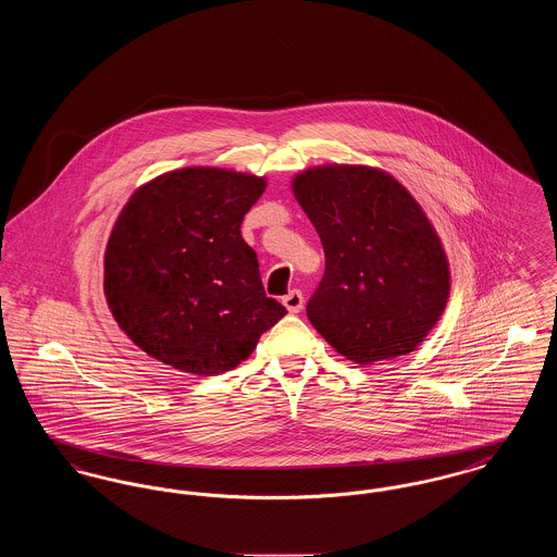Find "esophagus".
Wrapping results in <instances>:
<instances>
[{"instance_id":"obj_1","label":"esophagus","mask_w":557,"mask_h":557,"mask_svg":"<svg viewBox=\"0 0 557 557\" xmlns=\"http://www.w3.org/2000/svg\"><path fill=\"white\" fill-rule=\"evenodd\" d=\"M284 307L290 311V313H300L302 311V305H305V296L300 290H290L284 298H282Z\"/></svg>"}]
</instances>
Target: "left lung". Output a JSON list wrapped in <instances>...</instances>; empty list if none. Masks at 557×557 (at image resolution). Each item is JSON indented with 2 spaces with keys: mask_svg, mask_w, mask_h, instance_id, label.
Returning <instances> with one entry per match:
<instances>
[{
  "mask_svg": "<svg viewBox=\"0 0 557 557\" xmlns=\"http://www.w3.org/2000/svg\"><path fill=\"white\" fill-rule=\"evenodd\" d=\"M292 189L325 255L307 302L313 327L361 366L411 352L443 315L450 288L443 244L420 205L370 166L309 169Z\"/></svg>",
  "mask_w": 557,
  "mask_h": 557,
  "instance_id": "1",
  "label": "left lung"
}]
</instances>
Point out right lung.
Listing matches in <instances>:
<instances>
[{"instance_id": "1", "label": "right lung", "mask_w": 557, "mask_h": 557, "mask_svg": "<svg viewBox=\"0 0 557 557\" xmlns=\"http://www.w3.org/2000/svg\"><path fill=\"white\" fill-rule=\"evenodd\" d=\"M265 180L189 166L139 187L119 214L104 261L108 307L160 363L219 375L248 359L288 311L269 298L244 214Z\"/></svg>"}]
</instances>
